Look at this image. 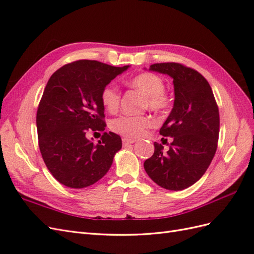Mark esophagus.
I'll list each match as a JSON object with an SVG mask.
<instances>
[{
	"label": "esophagus",
	"mask_w": 254,
	"mask_h": 254,
	"mask_svg": "<svg viewBox=\"0 0 254 254\" xmlns=\"http://www.w3.org/2000/svg\"><path fill=\"white\" fill-rule=\"evenodd\" d=\"M133 143H135L134 139H128V137H124V139H123V145H124V146L133 144Z\"/></svg>",
	"instance_id": "34e87169"
}]
</instances>
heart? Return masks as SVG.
<instances>
[{
  "label": "heart",
  "mask_w": 254,
  "mask_h": 254,
  "mask_svg": "<svg viewBox=\"0 0 254 254\" xmlns=\"http://www.w3.org/2000/svg\"><path fill=\"white\" fill-rule=\"evenodd\" d=\"M128 84L145 96V108L148 107L153 111H161L166 109L170 105V99L164 93L165 81L156 74L141 73L130 79ZM121 93L114 84H108L103 89L101 101L104 108L108 112L118 111ZM151 123L152 121L148 115H121L110 122V129L115 133L132 139L140 136L145 128L151 125Z\"/></svg>",
  "instance_id": "b5f03b06"
}]
</instances>
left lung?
<instances>
[{
    "mask_svg": "<svg viewBox=\"0 0 254 254\" xmlns=\"http://www.w3.org/2000/svg\"><path fill=\"white\" fill-rule=\"evenodd\" d=\"M149 71L173 78L174 107L160 129L173 137L170 150L155 142V152L144 162L145 172L159 187L181 190L201 178L217 149L219 112L213 91L203 76L176 63L151 64Z\"/></svg>",
    "mask_w": 254,
    "mask_h": 254,
    "instance_id": "obj_1",
    "label": "left lung"
}]
</instances>
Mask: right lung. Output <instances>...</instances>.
<instances>
[{
	"label": "right lung",
	"instance_id": "add662e5",
	"mask_svg": "<svg viewBox=\"0 0 254 254\" xmlns=\"http://www.w3.org/2000/svg\"><path fill=\"white\" fill-rule=\"evenodd\" d=\"M129 65L78 60L61 66L49 79L37 111L39 148L48 170L71 189L92 186L108 173L121 148V136L104 132L94 144L90 131H104L103 89Z\"/></svg>",
	"mask_w": 254,
	"mask_h": 254
}]
</instances>
